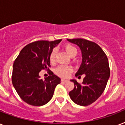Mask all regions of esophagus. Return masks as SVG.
<instances>
[{
	"label": "esophagus",
	"mask_w": 125,
	"mask_h": 125,
	"mask_svg": "<svg viewBox=\"0 0 125 125\" xmlns=\"http://www.w3.org/2000/svg\"><path fill=\"white\" fill-rule=\"evenodd\" d=\"M61 82H67V80H65V79H62V80H61Z\"/></svg>",
	"instance_id": "esophagus-1"
}]
</instances>
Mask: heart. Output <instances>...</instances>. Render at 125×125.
Listing matches in <instances>:
<instances>
[{"mask_svg":"<svg viewBox=\"0 0 125 125\" xmlns=\"http://www.w3.org/2000/svg\"><path fill=\"white\" fill-rule=\"evenodd\" d=\"M65 51L71 57L75 56L77 54V49L74 46L70 44L67 43L64 46ZM56 49H54L50 54L49 60L50 62L52 64H54L56 62ZM73 71V67L70 65H60L55 69L54 73L55 74L58 76L66 78L71 74V73Z\"/></svg>","mask_w":125,"mask_h":125,"instance_id":"heart-1","label":"heart"}]
</instances>
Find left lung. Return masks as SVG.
I'll return each instance as SVG.
<instances>
[{
  "label": "left lung",
  "mask_w": 125,
  "mask_h": 125,
  "mask_svg": "<svg viewBox=\"0 0 125 125\" xmlns=\"http://www.w3.org/2000/svg\"><path fill=\"white\" fill-rule=\"evenodd\" d=\"M67 41L78 45L82 51V63L75 76L78 78L82 74L85 76L81 83L71 80L74 87L69 96L77 104L88 106L97 101L106 86L110 74L108 58L95 42L81 38Z\"/></svg>",
  "instance_id": "left-lung-1"
}]
</instances>
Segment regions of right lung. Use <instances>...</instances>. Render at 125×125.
I'll return each instance as SVG.
<instances>
[{
	"label": "right lung",
	"instance_id": "obj_1",
	"mask_svg": "<svg viewBox=\"0 0 125 125\" xmlns=\"http://www.w3.org/2000/svg\"><path fill=\"white\" fill-rule=\"evenodd\" d=\"M62 40L37 41L26 45L21 51L13 65L11 80L22 100L27 104L40 106L50 101L60 78L49 71L50 54ZM47 69L50 75L43 81L39 73Z\"/></svg>",
	"mask_w": 125,
	"mask_h": 125
}]
</instances>
